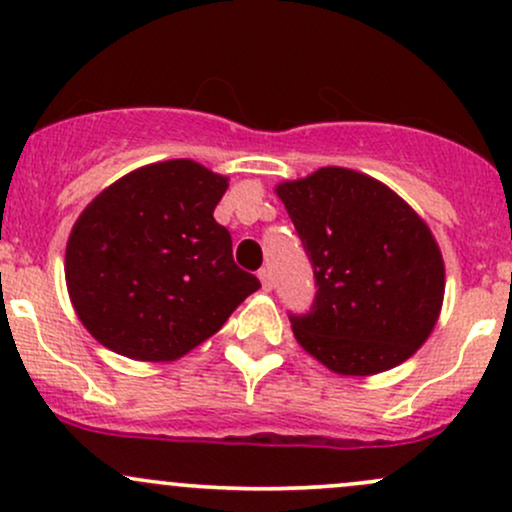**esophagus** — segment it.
Returning a JSON list of instances; mask_svg holds the SVG:
<instances>
[{"instance_id":"obj_1","label":"esophagus","mask_w":512,"mask_h":512,"mask_svg":"<svg viewBox=\"0 0 512 512\" xmlns=\"http://www.w3.org/2000/svg\"><path fill=\"white\" fill-rule=\"evenodd\" d=\"M260 281H262V289H264V291H272V286H274V281H272V269L262 267V269H260Z\"/></svg>"}]
</instances>
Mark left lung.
<instances>
[{
    "label": "left lung",
    "mask_w": 512,
    "mask_h": 512,
    "mask_svg": "<svg viewBox=\"0 0 512 512\" xmlns=\"http://www.w3.org/2000/svg\"><path fill=\"white\" fill-rule=\"evenodd\" d=\"M313 262L315 303L296 342L337 375H375L421 349L445 296L428 223L385 182L327 166L276 185Z\"/></svg>",
    "instance_id": "obj_1"
}]
</instances>
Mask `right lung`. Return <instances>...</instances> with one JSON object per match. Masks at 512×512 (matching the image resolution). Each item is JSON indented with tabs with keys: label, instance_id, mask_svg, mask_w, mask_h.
<instances>
[{
	"label": "right lung",
	"instance_id": "add662e5",
	"mask_svg": "<svg viewBox=\"0 0 512 512\" xmlns=\"http://www.w3.org/2000/svg\"><path fill=\"white\" fill-rule=\"evenodd\" d=\"M226 190V175L173 158L122 175L81 211L64 279L96 342L132 361H178L260 289L214 219Z\"/></svg>",
	"mask_w": 512,
	"mask_h": 512
}]
</instances>
